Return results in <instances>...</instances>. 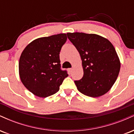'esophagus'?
<instances>
[{
    "label": "esophagus",
    "instance_id": "obj_1",
    "mask_svg": "<svg viewBox=\"0 0 134 134\" xmlns=\"http://www.w3.org/2000/svg\"><path fill=\"white\" fill-rule=\"evenodd\" d=\"M72 70V68H69V69H68V71H69V73H71Z\"/></svg>",
    "mask_w": 134,
    "mask_h": 134
}]
</instances>
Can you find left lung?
<instances>
[{"instance_id":"1","label":"left lung","mask_w":134,"mask_h":134,"mask_svg":"<svg viewBox=\"0 0 134 134\" xmlns=\"http://www.w3.org/2000/svg\"><path fill=\"white\" fill-rule=\"evenodd\" d=\"M67 35L82 60L84 75L74 81L78 91L93 98L104 95L113 86L120 69V61L113 45L96 34L76 32Z\"/></svg>"}]
</instances>
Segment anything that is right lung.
Returning <instances> with one entry per match:
<instances>
[{"label":"right lung","instance_id":"obj_1","mask_svg":"<svg viewBox=\"0 0 134 134\" xmlns=\"http://www.w3.org/2000/svg\"><path fill=\"white\" fill-rule=\"evenodd\" d=\"M65 33L39 38L24 49L19 62L20 79L31 93L40 98L54 94L69 76L60 69V52L67 41Z\"/></svg>","mask_w":134,"mask_h":134}]
</instances>
